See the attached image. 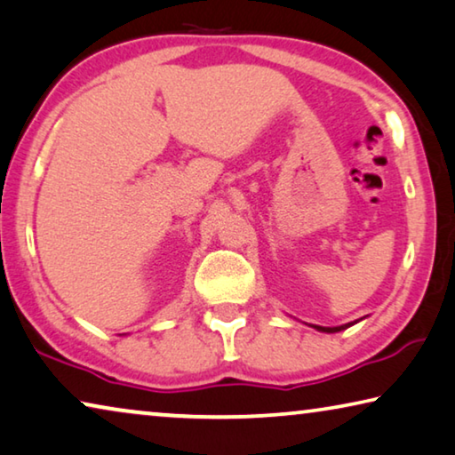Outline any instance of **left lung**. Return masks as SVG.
<instances>
[{
    "label": "left lung",
    "instance_id": "1",
    "mask_svg": "<svg viewBox=\"0 0 455 455\" xmlns=\"http://www.w3.org/2000/svg\"><path fill=\"white\" fill-rule=\"evenodd\" d=\"M348 326H352V322L344 323V326H336V328H326V326H314V328L320 330V331H330V334H331V331H340V330H346Z\"/></svg>",
    "mask_w": 455,
    "mask_h": 455
}]
</instances>
